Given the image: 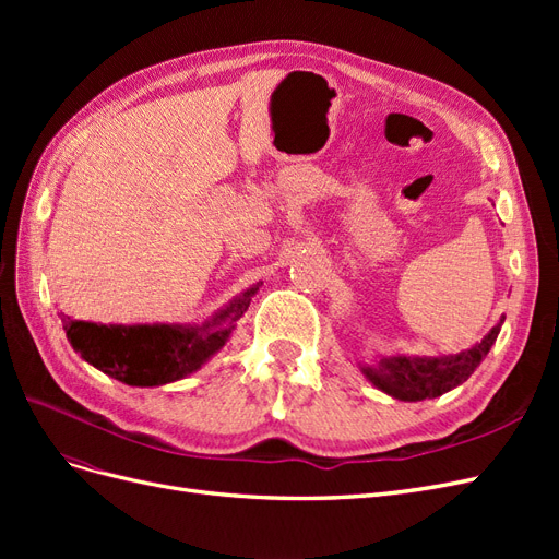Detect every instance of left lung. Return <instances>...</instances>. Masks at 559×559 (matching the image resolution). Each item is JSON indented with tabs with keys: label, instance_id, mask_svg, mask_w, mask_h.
<instances>
[{
	"label": "left lung",
	"instance_id": "left-lung-1",
	"mask_svg": "<svg viewBox=\"0 0 559 559\" xmlns=\"http://www.w3.org/2000/svg\"><path fill=\"white\" fill-rule=\"evenodd\" d=\"M499 324L489 331L480 343L460 354H441V357H408V354H392L380 357L376 366H361V373L373 382L380 392L399 401H425L436 399L450 389L460 386L471 378L473 370L480 366L492 349L501 331Z\"/></svg>",
	"mask_w": 559,
	"mask_h": 559
}]
</instances>
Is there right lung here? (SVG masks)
Listing matches in <instances>:
<instances>
[{
  "mask_svg": "<svg viewBox=\"0 0 559 559\" xmlns=\"http://www.w3.org/2000/svg\"><path fill=\"white\" fill-rule=\"evenodd\" d=\"M249 286L202 324H95L62 319L67 341L97 370L130 386H158L195 373L222 349L259 292Z\"/></svg>",
  "mask_w": 559,
  "mask_h": 559,
  "instance_id": "add662e5",
  "label": "right lung"
}]
</instances>
